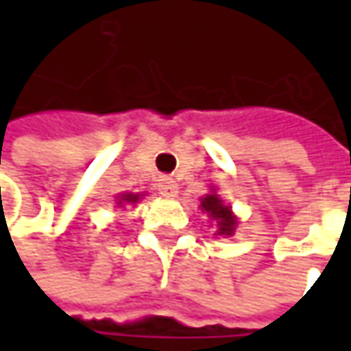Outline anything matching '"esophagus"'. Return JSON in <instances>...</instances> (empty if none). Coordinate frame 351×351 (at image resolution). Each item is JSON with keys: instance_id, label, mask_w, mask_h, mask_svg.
Listing matches in <instances>:
<instances>
[{"instance_id": "1", "label": "esophagus", "mask_w": 351, "mask_h": 351, "mask_svg": "<svg viewBox=\"0 0 351 351\" xmlns=\"http://www.w3.org/2000/svg\"><path fill=\"white\" fill-rule=\"evenodd\" d=\"M158 191H160V195L164 197H176V193H178V183L173 182L171 178H162L158 182Z\"/></svg>"}]
</instances>
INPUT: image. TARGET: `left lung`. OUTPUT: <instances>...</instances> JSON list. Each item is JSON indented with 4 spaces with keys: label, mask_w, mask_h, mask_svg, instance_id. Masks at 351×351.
<instances>
[{
    "label": "left lung",
    "mask_w": 351,
    "mask_h": 351,
    "mask_svg": "<svg viewBox=\"0 0 351 351\" xmlns=\"http://www.w3.org/2000/svg\"><path fill=\"white\" fill-rule=\"evenodd\" d=\"M201 207H203V210H207L209 217H213V219L217 221V224H219L217 234L230 236L234 232V215L230 213V207L223 205V201L219 199V195H215V193H213V195H207L201 201Z\"/></svg>",
    "instance_id": "1"
}]
</instances>
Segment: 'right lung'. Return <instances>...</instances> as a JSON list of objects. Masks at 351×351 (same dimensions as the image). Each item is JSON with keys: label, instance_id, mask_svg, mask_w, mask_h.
I'll return each instance as SVG.
<instances>
[{"label": "right lung", "instance_id": "obj_1", "mask_svg": "<svg viewBox=\"0 0 351 351\" xmlns=\"http://www.w3.org/2000/svg\"><path fill=\"white\" fill-rule=\"evenodd\" d=\"M136 201H138V195H132V193H125V195L121 197L119 205H123V203H136Z\"/></svg>", "mask_w": 351, "mask_h": 351}]
</instances>
